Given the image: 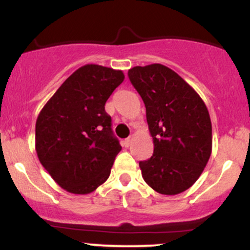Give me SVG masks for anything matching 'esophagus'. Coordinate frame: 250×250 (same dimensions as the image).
Segmentation results:
<instances>
[{
    "instance_id": "esophagus-1",
    "label": "esophagus",
    "mask_w": 250,
    "mask_h": 250,
    "mask_svg": "<svg viewBox=\"0 0 250 250\" xmlns=\"http://www.w3.org/2000/svg\"><path fill=\"white\" fill-rule=\"evenodd\" d=\"M132 139H133V137H127V138L125 139L124 141V146L127 147V146H130V144H131V142H132Z\"/></svg>"
}]
</instances>
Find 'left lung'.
Masks as SVG:
<instances>
[{
    "label": "left lung",
    "instance_id": "1",
    "mask_svg": "<svg viewBox=\"0 0 250 250\" xmlns=\"http://www.w3.org/2000/svg\"><path fill=\"white\" fill-rule=\"evenodd\" d=\"M128 79L146 104L154 155L141 161L144 181L161 194L188 189L212 151V125L199 94L162 64L135 66Z\"/></svg>",
    "mask_w": 250,
    "mask_h": 250
}]
</instances>
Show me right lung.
Masks as SVG:
<instances>
[{"label":"right lung","instance_id":"right-lung-1","mask_svg":"<svg viewBox=\"0 0 250 250\" xmlns=\"http://www.w3.org/2000/svg\"><path fill=\"white\" fill-rule=\"evenodd\" d=\"M122 70L85 64L42 107L36 123V151L63 189L88 194L103 185L122 150L104 104L124 81Z\"/></svg>","mask_w":250,"mask_h":250}]
</instances>
